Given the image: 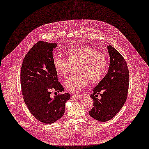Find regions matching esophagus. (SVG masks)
I'll list each match as a JSON object with an SVG mask.
<instances>
[{
	"label": "esophagus",
	"instance_id": "esophagus-1",
	"mask_svg": "<svg viewBox=\"0 0 149 149\" xmlns=\"http://www.w3.org/2000/svg\"><path fill=\"white\" fill-rule=\"evenodd\" d=\"M72 97L73 98H76V99L81 98V95H72Z\"/></svg>",
	"mask_w": 149,
	"mask_h": 149
}]
</instances>
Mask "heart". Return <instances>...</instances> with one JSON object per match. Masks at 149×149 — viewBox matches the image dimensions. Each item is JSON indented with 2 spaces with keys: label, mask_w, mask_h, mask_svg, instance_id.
I'll use <instances>...</instances> for the list:
<instances>
[{
  "label": "heart",
  "mask_w": 149,
  "mask_h": 149,
  "mask_svg": "<svg viewBox=\"0 0 149 149\" xmlns=\"http://www.w3.org/2000/svg\"><path fill=\"white\" fill-rule=\"evenodd\" d=\"M67 58L60 55L54 56L53 65L55 70L62 76H66L72 64L76 63L77 73L68 77L65 82L68 91L77 93L85 87L90 80L97 82L102 79L107 71V58L105 54L86 44H79L66 50Z\"/></svg>",
  "instance_id": "1"
}]
</instances>
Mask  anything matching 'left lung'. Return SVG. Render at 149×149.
Masks as SVG:
<instances>
[{
  "label": "left lung",
  "instance_id": "8db88e82",
  "mask_svg": "<svg viewBox=\"0 0 149 149\" xmlns=\"http://www.w3.org/2000/svg\"><path fill=\"white\" fill-rule=\"evenodd\" d=\"M110 63L109 69L93 89L91 97L94 100L89 115L100 121H108L116 115L127 100L130 75L128 65L122 55L111 45L107 47ZM100 95L101 98L97 97Z\"/></svg>",
  "mask_w": 149,
  "mask_h": 149
}]
</instances>
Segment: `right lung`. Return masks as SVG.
Wrapping results in <instances>:
<instances>
[{
    "label": "right lung",
    "instance_id": "1",
    "mask_svg": "<svg viewBox=\"0 0 149 149\" xmlns=\"http://www.w3.org/2000/svg\"><path fill=\"white\" fill-rule=\"evenodd\" d=\"M56 43L39 41L27 52L22 62L20 81L22 95L32 115L44 123H52L64 114L65 103L69 94L61 93L63 86L58 81L52 63ZM59 94L50 96L52 89Z\"/></svg>",
    "mask_w": 149,
    "mask_h": 149
}]
</instances>
